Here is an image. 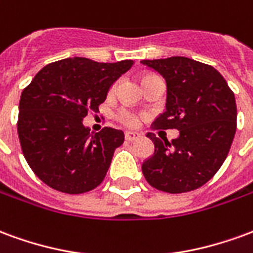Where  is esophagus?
Here are the masks:
<instances>
[{"label": "esophagus", "mask_w": 253, "mask_h": 253, "mask_svg": "<svg viewBox=\"0 0 253 253\" xmlns=\"http://www.w3.org/2000/svg\"><path fill=\"white\" fill-rule=\"evenodd\" d=\"M141 137L138 132H134V131H126L125 132V138H126V141H135V139H138V138Z\"/></svg>", "instance_id": "34e87169"}]
</instances>
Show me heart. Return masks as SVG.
<instances>
[{"mask_svg": "<svg viewBox=\"0 0 253 253\" xmlns=\"http://www.w3.org/2000/svg\"><path fill=\"white\" fill-rule=\"evenodd\" d=\"M157 77V76H154V74H148V76H145L142 78V84H145L149 80H152V78ZM118 88V83H115L110 88V93H114ZM116 119L123 123L125 126L127 127H135L138 126V123H139V116L137 114H134L131 111L125 110V108H122V110L118 111V114H116Z\"/></svg>", "mask_w": 253, "mask_h": 253, "instance_id": "b5f03b06", "label": "heart"}]
</instances>
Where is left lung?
Returning <instances> with one entry per match:
<instances>
[{
  "label": "left lung",
  "instance_id": "8db88e82",
  "mask_svg": "<svg viewBox=\"0 0 253 253\" xmlns=\"http://www.w3.org/2000/svg\"><path fill=\"white\" fill-rule=\"evenodd\" d=\"M167 81V111L153 122V130H179L168 142L153 132L154 153L142 164L149 184L169 194L199 188L221 168L237 128L232 89L218 70L186 57L141 61Z\"/></svg>",
  "mask_w": 253,
  "mask_h": 253
}]
</instances>
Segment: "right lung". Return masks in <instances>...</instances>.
<instances>
[{
    "instance_id": "right-lung-1",
    "label": "right lung",
    "mask_w": 253,
    "mask_h": 253,
    "mask_svg": "<svg viewBox=\"0 0 253 253\" xmlns=\"http://www.w3.org/2000/svg\"><path fill=\"white\" fill-rule=\"evenodd\" d=\"M132 63L67 58L43 67L25 86L19 104L20 145L31 169L47 186L84 194L104 180L125 134L112 127L90 132L83 119L99 111L111 85Z\"/></svg>"
}]
</instances>
